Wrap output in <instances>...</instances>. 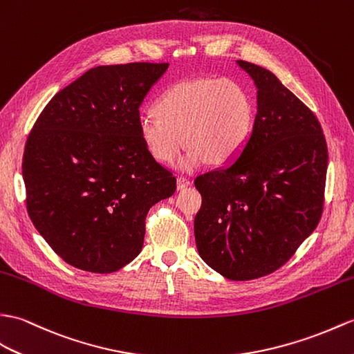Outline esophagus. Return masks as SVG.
I'll return each instance as SVG.
<instances>
[{
	"mask_svg": "<svg viewBox=\"0 0 354 354\" xmlns=\"http://www.w3.org/2000/svg\"><path fill=\"white\" fill-rule=\"evenodd\" d=\"M190 184H192V180L188 179V178H185V176H178V179H176V187H178V190H183V188L188 187Z\"/></svg>",
	"mask_w": 354,
	"mask_h": 354,
	"instance_id": "1",
	"label": "esophagus"
}]
</instances>
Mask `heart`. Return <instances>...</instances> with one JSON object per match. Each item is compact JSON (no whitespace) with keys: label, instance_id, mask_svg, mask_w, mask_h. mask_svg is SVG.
Returning a JSON list of instances; mask_svg holds the SVG:
<instances>
[{"label":"heart","instance_id":"b5f03b06","mask_svg":"<svg viewBox=\"0 0 354 354\" xmlns=\"http://www.w3.org/2000/svg\"><path fill=\"white\" fill-rule=\"evenodd\" d=\"M138 136L147 153L174 162L190 145L178 169L192 171L208 160L226 164L248 145L253 128V104L238 81L201 77L178 81L164 92L155 110L140 113Z\"/></svg>","mask_w":354,"mask_h":354}]
</instances>
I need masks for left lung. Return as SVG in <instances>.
I'll return each instance as SVG.
<instances>
[{"instance_id": "obj_1", "label": "left lung", "mask_w": 354, "mask_h": 354, "mask_svg": "<svg viewBox=\"0 0 354 354\" xmlns=\"http://www.w3.org/2000/svg\"><path fill=\"white\" fill-rule=\"evenodd\" d=\"M236 63L258 88V113L236 160L194 179L202 194L194 236L212 270L252 281L281 268L314 232L328 155L315 114L274 73Z\"/></svg>"}]
</instances>
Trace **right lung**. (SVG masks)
<instances>
[{
    "label": "right lung",
    "mask_w": 354,
    "mask_h": 354,
    "mask_svg": "<svg viewBox=\"0 0 354 354\" xmlns=\"http://www.w3.org/2000/svg\"><path fill=\"white\" fill-rule=\"evenodd\" d=\"M169 63L97 66L62 88L22 158L28 216L69 266L113 273L142 252L147 211L176 178L147 153L140 105Z\"/></svg>",
    "instance_id": "add662e5"
}]
</instances>
